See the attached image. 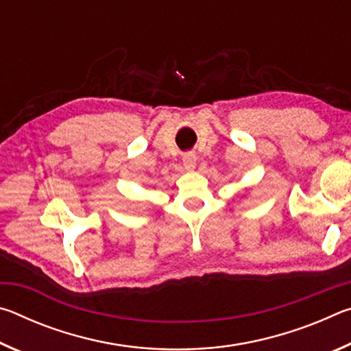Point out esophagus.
<instances>
[{"label": "esophagus", "mask_w": 351, "mask_h": 351, "mask_svg": "<svg viewBox=\"0 0 351 351\" xmlns=\"http://www.w3.org/2000/svg\"><path fill=\"white\" fill-rule=\"evenodd\" d=\"M182 164L186 170H195L197 167V156H195V153H186L182 158Z\"/></svg>", "instance_id": "obj_1"}]
</instances>
